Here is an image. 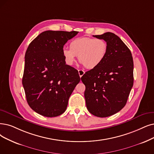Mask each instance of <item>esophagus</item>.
<instances>
[{
  "label": "esophagus",
  "instance_id": "esophagus-1",
  "mask_svg": "<svg viewBox=\"0 0 154 154\" xmlns=\"http://www.w3.org/2000/svg\"><path fill=\"white\" fill-rule=\"evenodd\" d=\"M78 73H79V77L82 78V76L85 74V71H84L83 70H82V69H79V70H78Z\"/></svg>",
  "mask_w": 154,
  "mask_h": 154
}]
</instances>
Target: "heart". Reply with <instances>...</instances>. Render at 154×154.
Instances as JSON below:
<instances>
[{
    "instance_id": "b5f03b06",
    "label": "heart",
    "mask_w": 154,
    "mask_h": 154,
    "mask_svg": "<svg viewBox=\"0 0 154 154\" xmlns=\"http://www.w3.org/2000/svg\"><path fill=\"white\" fill-rule=\"evenodd\" d=\"M69 48H63V54L66 63L72 65L78 56V60L87 69H94L105 59L108 46L105 40L91 37H79L74 39Z\"/></svg>"
}]
</instances>
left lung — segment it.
Masks as SVG:
<instances>
[{"instance_id": "obj_1", "label": "left lung", "mask_w": 154, "mask_h": 154, "mask_svg": "<svg viewBox=\"0 0 154 154\" xmlns=\"http://www.w3.org/2000/svg\"><path fill=\"white\" fill-rule=\"evenodd\" d=\"M94 36L106 42L107 52L102 63L81 79L87 86L84 95L88 111L106 118L126 105L133 85V60L130 49L114 33Z\"/></svg>"}]
</instances>
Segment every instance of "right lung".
I'll list each match as a JSON object with an SVG mask.
<instances>
[{
    "label": "right lung",
    "mask_w": 154,
    "mask_h": 154,
    "mask_svg": "<svg viewBox=\"0 0 154 154\" xmlns=\"http://www.w3.org/2000/svg\"><path fill=\"white\" fill-rule=\"evenodd\" d=\"M78 33L48 30L29 44L22 83L28 105L36 113L52 118L65 112L80 78L76 69L66 64L63 50Z\"/></svg>",
    "instance_id": "add662e5"
}]
</instances>
